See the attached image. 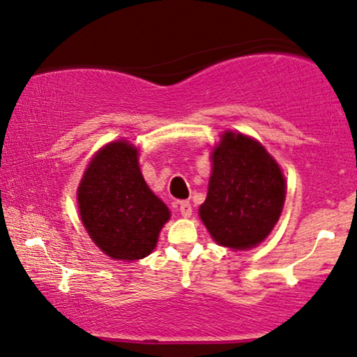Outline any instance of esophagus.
Returning <instances> with one entry per match:
<instances>
[{"instance_id": "obj_1", "label": "esophagus", "mask_w": 357, "mask_h": 357, "mask_svg": "<svg viewBox=\"0 0 357 357\" xmlns=\"http://www.w3.org/2000/svg\"><path fill=\"white\" fill-rule=\"evenodd\" d=\"M179 212L184 218L190 217V213H192V205H190L189 200H183V202H179Z\"/></svg>"}]
</instances>
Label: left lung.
Instances as JSON below:
<instances>
[{
  "instance_id": "obj_1",
  "label": "left lung",
  "mask_w": 357,
  "mask_h": 357,
  "mask_svg": "<svg viewBox=\"0 0 357 357\" xmlns=\"http://www.w3.org/2000/svg\"><path fill=\"white\" fill-rule=\"evenodd\" d=\"M212 162L200 218L225 248H254L270 234L283 208L281 169L262 145L236 132H225Z\"/></svg>"
}]
</instances>
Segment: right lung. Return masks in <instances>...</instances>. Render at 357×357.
<instances>
[{
  "instance_id": "add662e5",
  "label": "right lung",
  "mask_w": 357,
  "mask_h": 357,
  "mask_svg": "<svg viewBox=\"0 0 357 357\" xmlns=\"http://www.w3.org/2000/svg\"><path fill=\"white\" fill-rule=\"evenodd\" d=\"M80 218L93 243L112 259L152 252L169 210L142 178L137 150L119 140L90 162L77 190Z\"/></svg>"
}]
</instances>
